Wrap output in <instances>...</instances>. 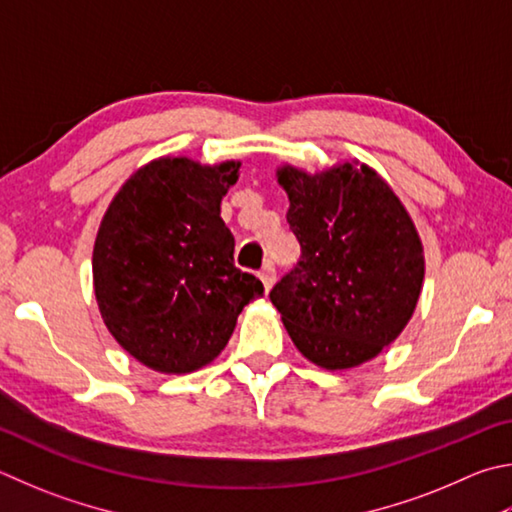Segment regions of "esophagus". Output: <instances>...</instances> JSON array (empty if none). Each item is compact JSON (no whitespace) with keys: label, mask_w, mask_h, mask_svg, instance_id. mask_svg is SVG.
Returning a JSON list of instances; mask_svg holds the SVG:
<instances>
[{"label":"esophagus","mask_w":512,"mask_h":512,"mask_svg":"<svg viewBox=\"0 0 512 512\" xmlns=\"http://www.w3.org/2000/svg\"><path fill=\"white\" fill-rule=\"evenodd\" d=\"M275 266H273V262H268L262 271H259V280H262V284H264V291L268 293L273 288V284H275Z\"/></svg>","instance_id":"obj_1"}]
</instances>
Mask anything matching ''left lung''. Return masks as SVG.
Listing matches in <instances>:
<instances>
[{
	"instance_id": "8db88e82",
	"label": "left lung",
	"mask_w": 512,
	"mask_h": 512,
	"mask_svg": "<svg viewBox=\"0 0 512 512\" xmlns=\"http://www.w3.org/2000/svg\"><path fill=\"white\" fill-rule=\"evenodd\" d=\"M286 221L300 262L273 286L288 336L324 369L378 356L410 322L423 284V246L392 188L367 165L309 176L282 167Z\"/></svg>"
}]
</instances>
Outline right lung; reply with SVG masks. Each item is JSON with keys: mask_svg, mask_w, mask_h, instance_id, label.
Returning <instances> with one entry per match:
<instances>
[{"mask_svg": "<svg viewBox=\"0 0 512 512\" xmlns=\"http://www.w3.org/2000/svg\"><path fill=\"white\" fill-rule=\"evenodd\" d=\"M239 163L159 159L111 201L94 246V288L111 336L143 365L188 374L215 360L264 284L232 264L221 199Z\"/></svg>", "mask_w": 512, "mask_h": 512, "instance_id": "obj_1", "label": "right lung"}]
</instances>
